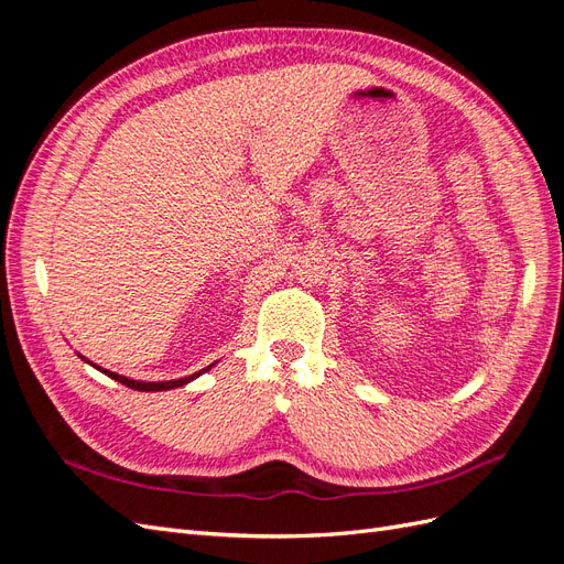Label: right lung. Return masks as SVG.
<instances>
[{"label": "right lung", "mask_w": 564, "mask_h": 564, "mask_svg": "<svg viewBox=\"0 0 564 564\" xmlns=\"http://www.w3.org/2000/svg\"><path fill=\"white\" fill-rule=\"evenodd\" d=\"M82 360H87V357H82ZM89 362V360H87ZM89 365H94V362H89ZM96 369H100L98 365H94ZM104 373H108L110 379H115V381H119V383H124V386H129V388H133V390H169V388H178V386H185L187 381H193L195 377H199L202 371H197V373H193V377H183V379H174V381H133V379H127V377H122V373H115V371H108V369H100Z\"/></svg>", "instance_id": "right-lung-1"}]
</instances>
